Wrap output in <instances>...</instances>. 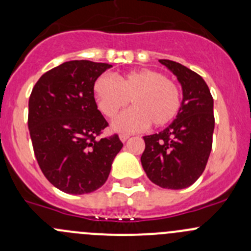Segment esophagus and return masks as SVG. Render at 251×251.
<instances>
[{
    "label": "esophagus",
    "instance_id": "esophagus-1",
    "mask_svg": "<svg viewBox=\"0 0 251 251\" xmlns=\"http://www.w3.org/2000/svg\"><path fill=\"white\" fill-rule=\"evenodd\" d=\"M130 138V135H127V133H121L120 135V140L121 142H126Z\"/></svg>",
    "mask_w": 251,
    "mask_h": 251
}]
</instances>
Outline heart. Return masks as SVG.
<instances>
[{"label":"heart","instance_id":"b5f03b06","mask_svg":"<svg viewBox=\"0 0 251 251\" xmlns=\"http://www.w3.org/2000/svg\"><path fill=\"white\" fill-rule=\"evenodd\" d=\"M93 93L100 110L113 119L128 103L132 109L121 114L113 123L119 132H133L147 127L168 125L178 114L182 95L178 86L155 70L142 69L119 75H100L93 83Z\"/></svg>","mask_w":251,"mask_h":251}]
</instances>
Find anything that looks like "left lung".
Masks as SVG:
<instances>
[{"label":"left lung","instance_id":"obj_1","mask_svg":"<svg viewBox=\"0 0 251 251\" xmlns=\"http://www.w3.org/2000/svg\"><path fill=\"white\" fill-rule=\"evenodd\" d=\"M159 62L181 83L182 104L165 130L144 136L141 163L156 186L183 189L192 186L206 166L215 127L214 100L201 75L173 60Z\"/></svg>","mask_w":251,"mask_h":251}]
</instances>
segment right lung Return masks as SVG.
Listing matches in <instances>:
<instances>
[{
    "label": "right lung",
    "mask_w": 251,
    "mask_h": 251,
    "mask_svg": "<svg viewBox=\"0 0 251 251\" xmlns=\"http://www.w3.org/2000/svg\"><path fill=\"white\" fill-rule=\"evenodd\" d=\"M113 65L70 60L36 82L29 98L30 137L42 173L69 194L97 191L123 148L118 135L98 140L108 126L97 109L93 83Z\"/></svg>",
    "instance_id": "right-lung-1"
}]
</instances>
